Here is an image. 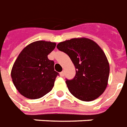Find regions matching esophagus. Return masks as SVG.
<instances>
[{
  "label": "esophagus",
  "mask_w": 127,
  "mask_h": 127,
  "mask_svg": "<svg viewBox=\"0 0 127 127\" xmlns=\"http://www.w3.org/2000/svg\"><path fill=\"white\" fill-rule=\"evenodd\" d=\"M60 75L61 77H63L64 75V72L63 71V72H61L60 73Z\"/></svg>",
  "instance_id": "obj_1"
}]
</instances>
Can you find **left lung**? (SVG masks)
Segmentation results:
<instances>
[{"mask_svg": "<svg viewBox=\"0 0 127 127\" xmlns=\"http://www.w3.org/2000/svg\"><path fill=\"white\" fill-rule=\"evenodd\" d=\"M58 49L69 55L76 75L66 84L69 92L83 101H92L103 94L108 83L110 65L101 48L87 38L60 42Z\"/></svg>", "mask_w": 127, "mask_h": 127, "instance_id": "obj_1", "label": "left lung"}]
</instances>
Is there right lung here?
<instances>
[{"instance_id": "right-lung-1", "label": "right lung", "mask_w": 127, "mask_h": 127, "mask_svg": "<svg viewBox=\"0 0 127 127\" xmlns=\"http://www.w3.org/2000/svg\"><path fill=\"white\" fill-rule=\"evenodd\" d=\"M55 42L37 41L21 51L11 70L12 82L25 98L38 99L53 88L58 73L48 55L55 49Z\"/></svg>"}]
</instances>
